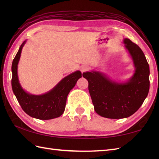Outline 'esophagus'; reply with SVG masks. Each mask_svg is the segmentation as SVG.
<instances>
[{"mask_svg": "<svg viewBox=\"0 0 159 159\" xmlns=\"http://www.w3.org/2000/svg\"><path fill=\"white\" fill-rule=\"evenodd\" d=\"M80 71H81V72H86V71L88 70V67H87L86 66H82L80 67Z\"/></svg>", "mask_w": 159, "mask_h": 159, "instance_id": "1", "label": "esophagus"}]
</instances>
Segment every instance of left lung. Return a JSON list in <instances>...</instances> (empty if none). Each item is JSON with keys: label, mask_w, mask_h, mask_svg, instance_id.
I'll list each match as a JSON object with an SVG mask.
<instances>
[{"label": "left lung", "mask_w": 159, "mask_h": 159, "mask_svg": "<svg viewBox=\"0 0 159 159\" xmlns=\"http://www.w3.org/2000/svg\"><path fill=\"white\" fill-rule=\"evenodd\" d=\"M123 43L135 68L126 82L114 81L98 71L83 74L88 80L96 112L110 119H121L134 114L142 105L150 89V67L144 53L129 39H124Z\"/></svg>", "instance_id": "8db88e82"}]
</instances>
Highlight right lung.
I'll return each mask as SVG.
<instances>
[{
    "instance_id": "obj_1",
    "label": "right lung",
    "mask_w": 159,
    "mask_h": 159,
    "mask_svg": "<svg viewBox=\"0 0 159 159\" xmlns=\"http://www.w3.org/2000/svg\"><path fill=\"white\" fill-rule=\"evenodd\" d=\"M26 42L25 40L20 46L12 62L13 92L23 111L29 116L43 120L60 117L65 111L67 95L75 86L77 80L82 77V74L78 70L69 74L51 90L42 95H33L26 92L20 85L18 76V62Z\"/></svg>"
}]
</instances>
